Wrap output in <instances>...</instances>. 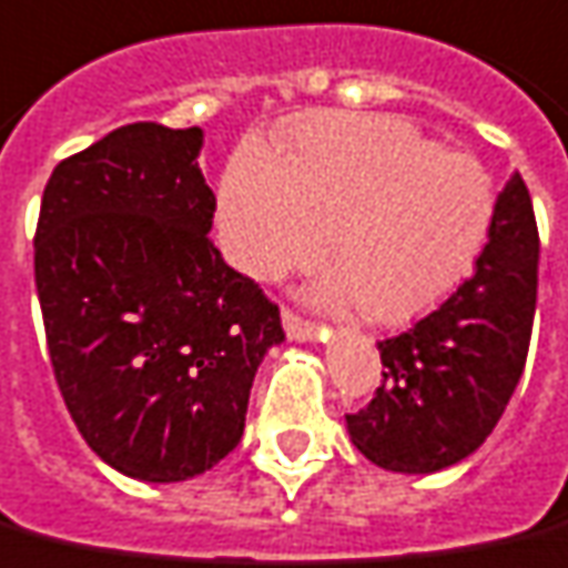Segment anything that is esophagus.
<instances>
[{
	"instance_id": "1",
	"label": "esophagus",
	"mask_w": 568,
	"mask_h": 568,
	"mask_svg": "<svg viewBox=\"0 0 568 568\" xmlns=\"http://www.w3.org/2000/svg\"><path fill=\"white\" fill-rule=\"evenodd\" d=\"M283 327L288 339H295V343H316V339L327 334L325 327L316 325V322H306V318H301L292 310H283Z\"/></svg>"
}]
</instances>
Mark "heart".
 I'll list each match as a JSON object with an SVG mask.
<instances>
[{"label": "heart", "instance_id": "1", "mask_svg": "<svg viewBox=\"0 0 568 568\" xmlns=\"http://www.w3.org/2000/svg\"><path fill=\"white\" fill-rule=\"evenodd\" d=\"M220 237L252 280L316 264L331 304L364 301L369 318L406 325L473 276L497 220L485 165L439 150L382 113H310L285 129L283 159L243 150L220 183Z\"/></svg>", "mask_w": 568, "mask_h": 568}]
</instances>
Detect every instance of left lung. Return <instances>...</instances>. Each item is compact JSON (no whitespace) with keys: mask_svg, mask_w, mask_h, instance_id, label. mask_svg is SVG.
<instances>
[{"mask_svg":"<svg viewBox=\"0 0 568 568\" xmlns=\"http://www.w3.org/2000/svg\"><path fill=\"white\" fill-rule=\"evenodd\" d=\"M539 288V231L520 174L497 199L476 271L439 310L382 339V385L346 415L361 455L390 473L424 476L485 443L518 388Z\"/></svg>","mask_w":568,"mask_h":568,"instance_id":"left-lung-1","label":"left lung"}]
</instances>
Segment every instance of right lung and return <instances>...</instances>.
Returning a JSON list of instances; mask_svg holds the SVG:
<instances>
[{
	"label": "right lung",
	"mask_w": 568,
	"mask_h": 568,
	"mask_svg": "<svg viewBox=\"0 0 568 568\" xmlns=\"http://www.w3.org/2000/svg\"><path fill=\"white\" fill-rule=\"evenodd\" d=\"M204 132L134 123L53 168L36 285L62 400L95 455L153 485L241 443L250 388L285 339L280 310L225 264Z\"/></svg>",
	"instance_id": "1"
}]
</instances>
